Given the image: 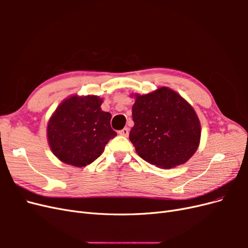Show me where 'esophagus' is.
Instances as JSON below:
<instances>
[{"label": "esophagus", "instance_id": "obj_1", "mask_svg": "<svg viewBox=\"0 0 248 248\" xmlns=\"http://www.w3.org/2000/svg\"><path fill=\"white\" fill-rule=\"evenodd\" d=\"M119 134L120 136H123V137H128V134H129V129L128 128H123L122 130H120L119 131Z\"/></svg>", "mask_w": 248, "mask_h": 248}]
</instances>
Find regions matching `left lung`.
I'll return each instance as SVG.
<instances>
[{
    "label": "left lung",
    "instance_id": "obj_1",
    "mask_svg": "<svg viewBox=\"0 0 248 248\" xmlns=\"http://www.w3.org/2000/svg\"><path fill=\"white\" fill-rule=\"evenodd\" d=\"M129 140L147 162L162 169L185 163L196 153L201 124L196 110L177 92L161 87L134 95Z\"/></svg>",
    "mask_w": 248,
    "mask_h": 248
}]
</instances>
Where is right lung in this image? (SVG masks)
Here are the masks:
<instances>
[{
    "mask_svg": "<svg viewBox=\"0 0 248 248\" xmlns=\"http://www.w3.org/2000/svg\"><path fill=\"white\" fill-rule=\"evenodd\" d=\"M98 96L74 95L62 101L47 124V140L52 153L64 163L82 168L103 153L109 140L111 115L100 108Z\"/></svg>",
    "mask_w": 248,
    "mask_h": 248,
    "instance_id": "right-lung-1",
    "label": "right lung"
}]
</instances>
